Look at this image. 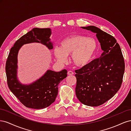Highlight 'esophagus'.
I'll use <instances>...</instances> for the list:
<instances>
[{"instance_id": "34e87169", "label": "esophagus", "mask_w": 131, "mask_h": 131, "mask_svg": "<svg viewBox=\"0 0 131 131\" xmlns=\"http://www.w3.org/2000/svg\"><path fill=\"white\" fill-rule=\"evenodd\" d=\"M73 74H74V73L72 72V71H71V70L68 71V75H72Z\"/></svg>"}]
</instances>
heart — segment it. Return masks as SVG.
I'll list each match as a JSON object with an SVG mask.
<instances>
[{
	"label": "heart",
	"instance_id": "b5f03b06",
	"mask_svg": "<svg viewBox=\"0 0 131 131\" xmlns=\"http://www.w3.org/2000/svg\"><path fill=\"white\" fill-rule=\"evenodd\" d=\"M60 47H55L53 50L54 57L60 63L67 60V56L71 55L73 64L82 68L91 62L98 48L97 40L92 37L84 35L73 34L63 39L59 42Z\"/></svg>",
	"mask_w": 131,
	"mask_h": 131
}]
</instances>
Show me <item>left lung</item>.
I'll return each instance as SVG.
<instances>
[{"mask_svg": "<svg viewBox=\"0 0 131 131\" xmlns=\"http://www.w3.org/2000/svg\"><path fill=\"white\" fill-rule=\"evenodd\" d=\"M82 29L96 33L103 52L101 57L75 71L76 96L90 106L104 104L120 89L125 72V63L120 45L112 35L93 26Z\"/></svg>", "mask_w": 131, "mask_h": 131, "instance_id": "1", "label": "left lung"}]
</instances>
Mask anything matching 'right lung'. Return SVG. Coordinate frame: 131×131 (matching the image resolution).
Segmentation results:
<instances>
[{
	"label": "right lung",
	"mask_w": 131,
	"mask_h": 131,
	"mask_svg": "<svg viewBox=\"0 0 131 131\" xmlns=\"http://www.w3.org/2000/svg\"><path fill=\"white\" fill-rule=\"evenodd\" d=\"M51 35L50 28H33L16 41L7 59L5 70L9 88L28 108L40 109L53 103L58 94V84L67 77L66 69L59 72L49 69L42 77L29 84H23L18 79L17 56L19 49L25 44L37 42L52 50L53 43L50 38Z\"/></svg>",
	"instance_id": "obj_1"
}]
</instances>
